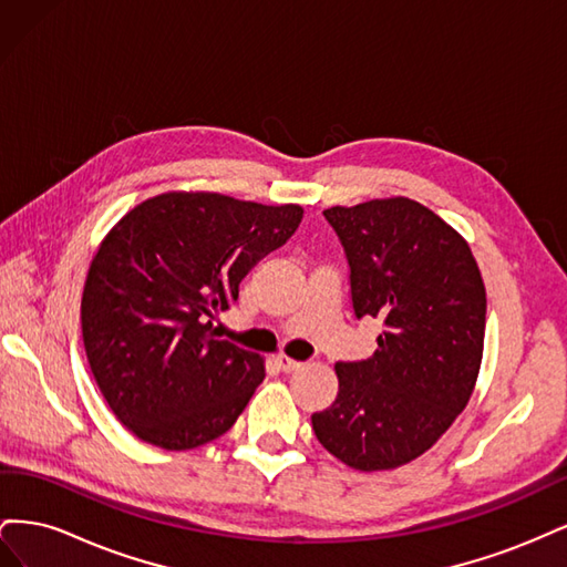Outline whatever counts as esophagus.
<instances>
[{
	"label": "esophagus",
	"instance_id": "34e87169",
	"mask_svg": "<svg viewBox=\"0 0 567 567\" xmlns=\"http://www.w3.org/2000/svg\"><path fill=\"white\" fill-rule=\"evenodd\" d=\"M277 364H279V369H281L284 373H293V371H298V369L302 367V362H298V359H290V357H286V354H279V357H277Z\"/></svg>",
	"mask_w": 567,
	"mask_h": 567
}]
</instances>
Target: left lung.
<instances>
[{"label": "left lung", "instance_id": "8db88e82", "mask_svg": "<svg viewBox=\"0 0 567 567\" xmlns=\"http://www.w3.org/2000/svg\"><path fill=\"white\" fill-rule=\"evenodd\" d=\"M350 267L354 317L383 321L379 350L338 362V398L312 414L317 440L357 471L431 450L468 404L483 362L485 284L468 244L409 198L329 208Z\"/></svg>", "mask_w": 567, "mask_h": 567}]
</instances>
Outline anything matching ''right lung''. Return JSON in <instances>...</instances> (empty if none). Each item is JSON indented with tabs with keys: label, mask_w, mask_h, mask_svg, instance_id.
I'll return each mask as SVG.
<instances>
[{
	"label": "right lung",
	"mask_w": 567,
	"mask_h": 567,
	"mask_svg": "<svg viewBox=\"0 0 567 567\" xmlns=\"http://www.w3.org/2000/svg\"><path fill=\"white\" fill-rule=\"evenodd\" d=\"M300 205L163 194L104 238L82 293V340L117 421L179 452L227 433L265 381V362L213 333L238 284L284 246Z\"/></svg>",
	"instance_id": "obj_1"
}]
</instances>
